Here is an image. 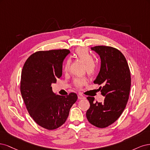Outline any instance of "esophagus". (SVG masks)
Segmentation results:
<instances>
[{
	"label": "esophagus",
	"mask_w": 150,
	"mask_h": 150,
	"mask_svg": "<svg viewBox=\"0 0 150 150\" xmlns=\"http://www.w3.org/2000/svg\"><path fill=\"white\" fill-rule=\"evenodd\" d=\"M78 98L79 100H85V97L83 96L81 94H79L78 95Z\"/></svg>",
	"instance_id": "1"
}]
</instances>
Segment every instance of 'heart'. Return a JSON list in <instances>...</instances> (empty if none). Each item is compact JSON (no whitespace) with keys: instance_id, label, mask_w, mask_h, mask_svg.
I'll use <instances>...</instances> for the list:
<instances>
[{"instance_id":"b5f03b06","label":"heart","mask_w":150,"mask_h":150,"mask_svg":"<svg viewBox=\"0 0 150 150\" xmlns=\"http://www.w3.org/2000/svg\"><path fill=\"white\" fill-rule=\"evenodd\" d=\"M75 57L77 59H80L85 63V68L87 74L91 75L95 73L96 69V64L95 61L93 59V57L86 48L80 47L78 48L75 52ZM70 65V60H67L64 65V70L65 71H67L69 69ZM74 84L77 88H81L83 85H86L87 81L85 77L79 76L76 77L74 80Z\"/></svg>"}]
</instances>
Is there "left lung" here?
<instances>
[{"mask_svg":"<svg viewBox=\"0 0 150 150\" xmlns=\"http://www.w3.org/2000/svg\"><path fill=\"white\" fill-rule=\"evenodd\" d=\"M91 49L101 59L100 70L94 83L102 85L101 94L103 103L94 102L88 96L90 107L86 113L88 122L98 128H105L113 123L126 107L131 87V75L127 61L118 49L108 46H95Z\"/></svg>","mask_w":150,"mask_h":150,"instance_id":"1","label":"left lung"}]
</instances>
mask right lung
I'll list each match as a JSON object with an SVG mask.
<instances>
[{"mask_svg": "<svg viewBox=\"0 0 150 150\" xmlns=\"http://www.w3.org/2000/svg\"><path fill=\"white\" fill-rule=\"evenodd\" d=\"M69 50L39 51L31 55L23 67L21 92L26 108L33 120L47 129L58 128L64 124L77 100V95H57L52 84L62 75V64Z\"/></svg>", "mask_w": 150, "mask_h": 150, "instance_id": "obj_1", "label": "right lung"}]
</instances>
